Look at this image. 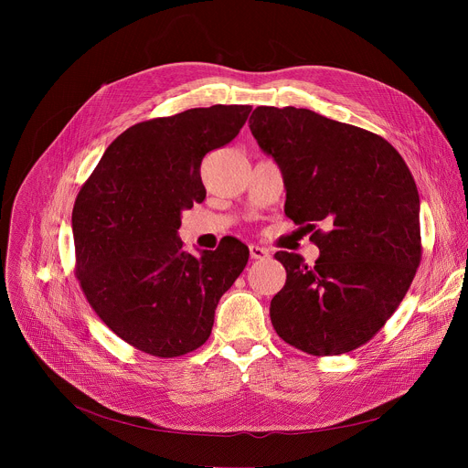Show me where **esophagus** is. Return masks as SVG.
<instances>
[{"label": "esophagus", "instance_id": "esophagus-1", "mask_svg": "<svg viewBox=\"0 0 468 468\" xmlns=\"http://www.w3.org/2000/svg\"><path fill=\"white\" fill-rule=\"evenodd\" d=\"M271 255V251L269 250H266V248H262V246H257V244H251L250 246V257L251 259H266V257H269Z\"/></svg>", "mask_w": 468, "mask_h": 468}]
</instances>
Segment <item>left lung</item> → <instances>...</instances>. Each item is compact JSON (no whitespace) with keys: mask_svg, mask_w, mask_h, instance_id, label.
Masks as SVG:
<instances>
[{"mask_svg":"<svg viewBox=\"0 0 468 468\" xmlns=\"http://www.w3.org/2000/svg\"><path fill=\"white\" fill-rule=\"evenodd\" d=\"M250 129L282 168L285 215L311 233L314 266L278 251V335L311 356L368 343L402 303L422 259L420 199L399 155L372 131L309 109L257 107Z\"/></svg>","mask_w":468,"mask_h":468,"instance_id":"left-lung-1","label":"left lung"}]
</instances>
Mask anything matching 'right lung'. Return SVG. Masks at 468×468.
I'll return each instance as SVG.
<instances>
[{"instance_id": "1", "label": "right lung", "mask_w": 468, "mask_h": 468, "mask_svg": "<svg viewBox=\"0 0 468 468\" xmlns=\"http://www.w3.org/2000/svg\"><path fill=\"white\" fill-rule=\"evenodd\" d=\"M250 105L197 107L131 125L105 150L72 211L76 278L111 331L144 354L202 346L215 309L248 262L228 239L192 257L177 239L181 211L206 199L204 157L229 144Z\"/></svg>"}]
</instances>
